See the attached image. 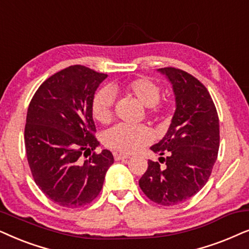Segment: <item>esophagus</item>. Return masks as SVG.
<instances>
[{
    "label": "esophagus",
    "instance_id": "34e87169",
    "mask_svg": "<svg viewBox=\"0 0 249 249\" xmlns=\"http://www.w3.org/2000/svg\"><path fill=\"white\" fill-rule=\"evenodd\" d=\"M114 158L115 160H123V159L130 158V156L125 154H118V152H114Z\"/></svg>",
    "mask_w": 249,
    "mask_h": 249
}]
</instances>
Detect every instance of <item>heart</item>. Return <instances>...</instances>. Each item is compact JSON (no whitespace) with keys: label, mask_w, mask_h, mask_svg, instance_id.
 <instances>
[{"label":"heart","mask_w":249,"mask_h":249,"mask_svg":"<svg viewBox=\"0 0 249 249\" xmlns=\"http://www.w3.org/2000/svg\"><path fill=\"white\" fill-rule=\"evenodd\" d=\"M124 90L131 97L137 99L147 107L149 115H156L161 110L158 106L160 99V88L149 78H135L124 85ZM114 94L110 89L102 88L93 95L91 104L92 117L100 124H108L112 118ZM152 133L144 125H115L102 134V142L106 147L115 151L131 154L140 150L150 143Z\"/></svg>","instance_id":"b5f03b06"}]
</instances>
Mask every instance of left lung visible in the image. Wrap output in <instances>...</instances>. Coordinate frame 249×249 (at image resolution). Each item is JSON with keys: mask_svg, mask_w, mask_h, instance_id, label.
<instances>
[{"mask_svg": "<svg viewBox=\"0 0 249 249\" xmlns=\"http://www.w3.org/2000/svg\"><path fill=\"white\" fill-rule=\"evenodd\" d=\"M158 71L172 84L177 107L167 133L150 148L165 167L149 160L139 185L154 203L171 206L206 184L217 158L220 125L211 94L197 78L172 67Z\"/></svg>", "mask_w": 249, "mask_h": 249, "instance_id": "left-lung-1", "label": "left lung"}]
</instances>
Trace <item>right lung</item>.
Masks as SVG:
<instances>
[{"label": "right lung", "instance_id": "add662e5", "mask_svg": "<svg viewBox=\"0 0 249 249\" xmlns=\"http://www.w3.org/2000/svg\"><path fill=\"white\" fill-rule=\"evenodd\" d=\"M108 75L75 65L42 83L29 104L25 126L27 160L35 183L62 207L90 204L100 194L112 154L94 151L93 95Z\"/></svg>", "mask_w": 249, "mask_h": 249}]
</instances>
